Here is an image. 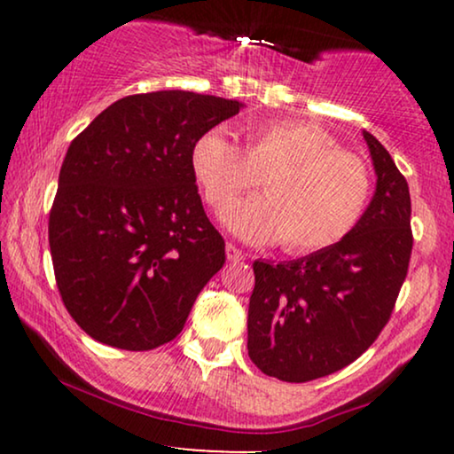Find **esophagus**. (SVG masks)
Here are the masks:
<instances>
[{"mask_svg":"<svg viewBox=\"0 0 454 454\" xmlns=\"http://www.w3.org/2000/svg\"><path fill=\"white\" fill-rule=\"evenodd\" d=\"M225 252H227V260H231V262H241V260L246 258L244 252H241L239 247H235L233 244H227Z\"/></svg>","mask_w":454,"mask_h":454,"instance_id":"esophagus-1","label":"esophagus"}]
</instances>
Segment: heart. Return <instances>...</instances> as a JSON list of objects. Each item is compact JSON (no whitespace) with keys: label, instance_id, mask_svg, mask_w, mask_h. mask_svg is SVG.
<instances>
[{"label":"heart","instance_id":"obj_1","mask_svg":"<svg viewBox=\"0 0 454 454\" xmlns=\"http://www.w3.org/2000/svg\"><path fill=\"white\" fill-rule=\"evenodd\" d=\"M192 171L216 213L266 176V196L231 204L223 221L241 239L281 241L289 254L339 244L362 221L372 196L368 165L306 121L256 123L246 129L244 151L225 129H208L192 146Z\"/></svg>","mask_w":454,"mask_h":454}]
</instances>
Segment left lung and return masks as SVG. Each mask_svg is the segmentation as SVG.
I'll return each mask as SVG.
<instances>
[{"mask_svg": "<svg viewBox=\"0 0 454 454\" xmlns=\"http://www.w3.org/2000/svg\"><path fill=\"white\" fill-rule=\"evenodd\" d=\"M376 192L357 227L328 250L289 262H254L247 356L266 376L309 382L343 370L378 339L411 258L407 179L364 129Z\"/></svg>", "mask_w": 454, "mask_h": 454, "instance_id": "left-lung-1", "label": "left lung"}]
</instances>
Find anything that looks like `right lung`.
<instances>
[{"mask_svg": "<svg viewBox=\"0 0 454 454\" xmlns=\"http://www.w3.org/2000/svg\"><path fill=\"white\" fill-rule=\"evenodd\" d=\"M241 107L190 90L129 95L72 140L49 247L66 309L98 343H169L223 269L225 239L202 208L192 146Z\"/></svg>", "mask_w": 454, "mask_h": 454, "instance_id": "add662e5", "label": "right lung"}]
</instances>
